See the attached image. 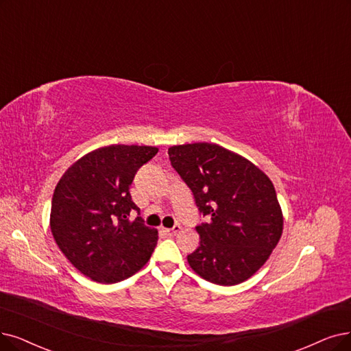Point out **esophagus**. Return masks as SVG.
Instances as JSON below:
<instances>
[{
  "label": "esophagus",
  "instance_id": "1",
  "mask_svg": "<svg viewBox=\"0 0 351 351\" xmlns=\"http://www.w3.org/2000/svg\"><path fill=\"white\" fill-rule=\"evenodd\" d=\"M180 229H181L180 224H174V226H173L171 229H162V232H164L165 234H168V236H174L177 232H180Z\"/></svg>",
  "mask_w": 351,
  "mask_h": 351
}]
</instances>
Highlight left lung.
<instances>
[{"instance_id": "8db88e82", "label": "left lung", "mask_w": 351, "mask_h": 351, "mask_svg": "<svg viewBox=\"0 0 351 351\" xmlns=\"http://www.w3.org/2000/svg\"><path fill=\"white\" fill-rule=\"evenodd\" d=\"M168 156L207 217L195 226L200 246L187 256L191 269L217 285L246 281L282 234L284 219L272 181L217 144L176 145L168 148Z\"/></svg>"}]
</instances>
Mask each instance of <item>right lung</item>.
<instances>
[{
  "label": "right lung",
  "instance_id": "add662e5",
  "mask_svg": "<svg viewBox=\"0 0 351 351\" xmlns=\"http://www.w3.org/2000/svg\"><path fill=\"white\" fill-rule=\"evenodd\" d=\"M158 148L109 145L77 160L63 174L51 199L50 229L77 271L99 284H115L151 258L158 234L144 224L130 187ZM135 209L138 216L129 220Z\"/></svg>",
  "mask_w": 351,
  "mask_h": 351
}]
</instances>
